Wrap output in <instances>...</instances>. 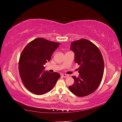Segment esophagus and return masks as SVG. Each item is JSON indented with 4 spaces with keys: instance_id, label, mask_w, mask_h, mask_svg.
Here are the masks:
<instances>
[{
    "instance_id": "obj_1",
    "label": "esophagus",
    "mask_w": 122,
    "mask_h": 122,
    "mask_svg": "<svg viewBox=\"0 0 122 122\" xmlns=\"http://www.w3.org/2000/svg\"><path fill=\"white\" fill-rule=\"evenodd\" d=\"M62 76L65 77V78H66V77H68L69 76L67 74H62Z\"/></svg>"
}]
</instances>
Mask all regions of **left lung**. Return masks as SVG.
Here are the masks:
<instances>
[{"mask_svg": "<svg viewBox=\"0 0 122 122\" xmlns=\"http://www.w3.org/2000/svg\"><path fill=\"white\" fill-rule=\"evenodd\" d=\"M71 50L75 53V62L80 65L79 76H72L75 82L70 91L78 97H85L95 92L99 86L103 75L104 61L99 48L85 39L71 42Z\"/></svg>", "mask_w": 122, "mask_h": 122, "instance_id": "1", "label": "left lung"}]
</instances>
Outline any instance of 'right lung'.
<instances>
[{
	"instance_id": "right-lung-1",
	"label": "right lung",
	"mask_w": 122,
	"mask_h": 122,
	"mask_svg": "<svg viewBox=\"0 0 122 122\" xmlns=\"http://www.w3.org/2000/svg\"><path fill=\"white\" fill-rule=\"evenodd\" d=\"M60 44L38 38L24 47L19 61V71L23 84L30 92L41 95L50 91L60 75L44 71V65Z\"/></svg>"
}]
</instances>
